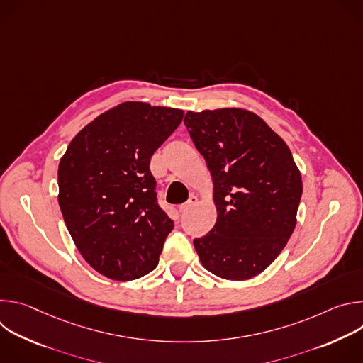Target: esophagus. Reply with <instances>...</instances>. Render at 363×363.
Here are the masks:
<instances>
[{
	"instance_id": "34e87169",
	"label": "esophagus",
	"mask_w": 363,
	"mask_h": 363,
	"mask_svg": "<svg viewBox=\"0 0 363 363\" xmlns=\"http://www.w3.org/2000/svg\"><path fill=\"white\" fill-rule=\"evenodd\" d=\"M196 202H198V198H196L195 195H191V196H189V199H188L185 203H182V205L179 206V213H181V214L186 213L188 210H191V208H192V206H194Z\"/></svg>"
}]
</instances>
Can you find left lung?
<instances>
[{
  "label": "left lung",
  "mask_w": 363,
  "mask_h": 363,
  "mask_svg": "<svg viewBox=\"0 0 363 363\" xmlns=\"http://www.w3.org/2000/svg\"><path fill=\"white\" fill-rule=\"evenodd\" d=\"M184 123L214 182L217 223L194 240L202 266L225 280L264 272L294 231L301 175L286 142L240 108L189 111Z\"/></svg>",
  "instance_id": "8db88e82"
}]
</instances>
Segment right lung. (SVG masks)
Returning a JSON list of instances; mask_svg holds the SVG:
<instances>
[{
    "instance_id": "add662e5",
    "label": "right lung",
    "mask_w": 363,
    "mask_h": 363,
    "mask_svg": "<svg viewBox=\"0 0 363 363\" xmlns=\"http://www.w3.org/2000/svg\"><path fill=\"white\" fill-rule=\"evenodd\" d=\"M184 111L125 101L86 125L59 164V205L82 257L130 281L158 266L174 221L161 210L149 164Z\"/></svg>"
}]
</instances>
